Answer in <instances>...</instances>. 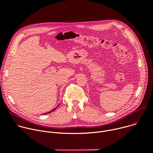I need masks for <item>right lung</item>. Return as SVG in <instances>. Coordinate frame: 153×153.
<instances>
[{
	"label": "right lung",
	"instance_id": "add662e5",
	"mask_svg": "<svg viewBox=\"0 0 153 153\" xmlns=\"http://www.w3.org/2000/svg\"><path fill=\"white\" fill-rule=\"evenodd\" d=\"M59 105H57V106H56V108H54V109H53V110H51V111H49V112H48V113H44V114H47V113H51V112H53V111H54V110H56V108H57V107H58V106H59Z\"/></svg>",
	"mask_w": 153,
	"mask_h": 153
}]
</instances>
